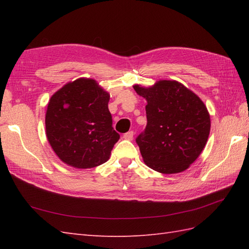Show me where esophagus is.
I'll list each match as a JSON object with an SVG mask.
<instances>
[{
  "label": "esophagus",
  "mask_w": 249,
  "mask_h": 249,
  "mask_svg": "<svg viewBox=\"0 0 249 249\" xmlns=\"http://www.w3.org/2000/svg\"><path fill=\"white\" fill-rule=\"evenodd\" d=\"M123 138L125 139V140H133V138H134V131H128V133H126V134H124L123 135Z\"/></svg>",
  "instance_id": "esophagus-1"
}]
</instances>
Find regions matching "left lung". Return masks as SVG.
<instances>
[{
  "mask_svg": "<svg viewBox=\"0 0 249 249\" xmlns=\"http://www.w3.org/2000/svg\"><path fill=\"white\" fill-rule=\"evenodd\" d=\"M147 102V124L137 137L147 167L157 172L178 173L197 160L208 141L211 119L204 103L193 91L174 80L154 86H134Z\"/></svg>",
  "mask_w": 249,
  "mask_h": 249,
  "instance_id": "obj_1",
  "label": "left lung"
}]
</instances>
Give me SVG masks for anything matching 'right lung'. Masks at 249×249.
<instances>
[{"mask_svg":"<svg viewBox=\"0 0 249 249\" xmlns=\"http://www.w3.org/2000/svg\"><path fill=\"white\" fill-rule=\"evenodd\" d=\"M110 95L94 79L79 78L52 95L46 135L60 160L78 169L97 167L110 157L120 135L112 127Z\"/></svg>","mask_w":249,"mask_h":249,"instance_id":"right-lung-1","label":"right lung"}]
</instances>
